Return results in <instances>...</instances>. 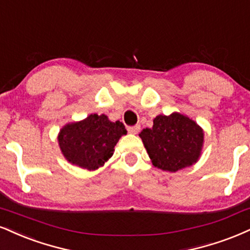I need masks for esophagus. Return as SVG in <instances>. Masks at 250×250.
<instances>
[{"mask_svg":"<svg viewBox=\"0 0 250 250\" xmlns=\"http://www.w3.org/2000/svg\"><path fill=\"white\" fill-rule=\"evenodd\" d=\"M140 129H141L140 125H133V127L128 128V131L130 134H137L138 131H140Z\"/></svg>","mask_w":250,"mask_h":250,"instance_id":"esophagus-1","label":"esophagus"}]
</instances>
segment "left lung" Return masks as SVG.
Returning a JSON list of instances; mask_svg holds the SVG:
<instances>
[{
  "label": "left lung",
  "instance_id": "obj_1",
  "mask_svg": "<svg viewBox=\"0 0 250 250\" xmlns=\"http://www.w3.org/2000/svg\"><path fill=\"white\" fill-rule=\"evenodd\" d=\"M140 137L152 164L169 172L194 164L204 144L201 127L179 113L156 116L152 128L143 129Z\"/></svg>",
  "mask_w": 250,
  "mask_h": 250
}]
</instances>
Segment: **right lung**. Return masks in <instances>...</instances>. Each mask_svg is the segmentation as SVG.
<instances>
[{
    "instance_id": "right-lung-1",
    "label": "right lung",
    "mask_w": 250,
    "mask_h": 250,
    "mask_svg": "<svg viewBox=\"0 0 250 250\" xmlns=\"http://www.w3.org/2000/svg\"><path fill=\"white\" fill-rule=\"evenodd\" d=\"M127 134L122 122H112L101 114L64 125L59 131L60 150L68 162L87 170H96L112 157L114 146Z\"/></svg>"
}]
</instances>
